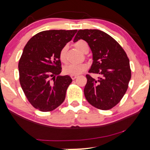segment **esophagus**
<instances>
[{
  "instance_id": "34e87169",
  "label": "esophagus",
  "mask_w": 150,
  "mask_h": 150,
  "mask_svg": "<svg viewBox=\"0 0 150 150\" xmlns=\"http://www.w3.org/2000/svg\"><path fill=\"white\" fill-rule=\"evenodd\" d=\"M70 77H71V78L73 79V80H75V78H76V77H77V75H70Z\"/></svg>"
}]
</instances>
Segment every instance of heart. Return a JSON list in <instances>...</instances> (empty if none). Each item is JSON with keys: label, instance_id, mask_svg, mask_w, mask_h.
Here are the masks:
<instances>
[{"label": "heart", "instance_id": "heart-1", "mask_svg": "<svg viewBox=\"0 0 150 150\" xmlns=\"http://www.w3.org/2000/svg\"><path fill=\"white\" fill-rule=\"evenodd\" d=\"M75 46L79 51H80L82 53H87L89 51L88 44L83 40H79L77 42H75ZM67 49H68V47H67V46H65L60 51L59 58L60 60L63 62H65L66 60ZM86 68H87V65L85 63H79V64L71 63V64L65 65L63 68V72L67 75H77L85 71Z\"/></svg>", "mask_w": 150, "mask_h": 150}]
</instances>
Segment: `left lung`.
<instances>
[{"label": "left lung", "mask_w": 150, "mask_h": 150, "mask_svg": "<svg viewBox=\"0 0 150 150\" xmlns=\"http://www.w3.org/2000/svg\"><path fill=\"white\" fill-rule=\"evenodd\" d=\"M80 39L87 42L92 53L89 73L101 75L98 80L86 75V99L99 109H111L120 102L128 89L131 78L128 56L113 38L101 30H78L73 42Z\"/></svg>", "instance_id": "obj_1"}]
</instances>
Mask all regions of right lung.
Listing matches in <instances>:
<instances>
[{
  "instance_id": "right-lung-1",
  "label": "right lung",
  "mask_w": 150,
  "mask_h": 150,
  "mask_svg": "<svg viewBox=\"0 0 150 150\" xmlns=\"http://www.w3.org/2000/svg\"><path fill=\"white\" fill-rule=\"evenodd\" d=\"M77 31H43L31 38L24 48L18 64L20 82L28 101L39 111H53L65 100L72 79L60 75L59 53ZM52 76L53 82L50 80Z\"/></svg>"
}]
</instances>
